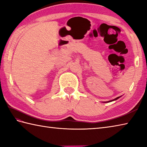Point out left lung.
<instances>
[{
	"mask_svg": "<svg viewBox=\"0 0 147 147\" xmlns=\"http://www.w3.org/2000/svg\"><path fill=\"white\" fill-rule=\"evenodd\" d=\"M121 96H118V97H117V98H114V99H113V100H109V101H108V102H105V103H107V102H112V101H114V100H116L117 99H118V98H119Z\"/></svg>",
	"mask_w": 147,
	"mask_h": 147,
	"instance_id": "left-lung-1",
	"label": "left lung"
}]
</instances>
